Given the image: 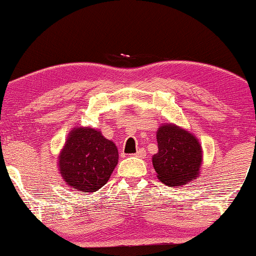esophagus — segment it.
<instances>
[{
	"label": "esophagus",
	"mask_w": 256,
	"mask_h": 256,
	"mask_svg": "<svg viewBox=\"0 0 256 256\" xmlns=\"http://www.w3.org/2000/svg\"><path fill=\"white\" fill-rule=\"evenodd\" d=\"M135 156H136V157H141V158H143V157L146 156L144 150H143V149H138V152L135 154Z\"/></svg>",
	"instance_id": "obj_1"
}]
</instances>
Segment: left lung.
Masks as SVG:
<instances>
[{
	"instance_id": "8db88e82",
	"label": "left lung",
	"mask_w": 256,
	"mask_h": 256,
	"mask_svg": "<svg viewBox=\"0 0 256 256\" xmlns=\"http://www.w3.org/2000/svg\"><path fill=\"white\" fill-rule=\"evenodd\" d=\"M158 152L152 166L158 180L169 186H182L199 176L202 146L194 135L177 126H160L156 132Z\"/></svg>"
}]
</instances>
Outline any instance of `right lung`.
Masks as SVG:
<instances>
[{
  "label": "right lung",
  "mask_w": 256,
  "mask_h": 256,
  "mask_svg": "<svg viewBox=\"0 0 256 256\" xmlns=\"http://www.w3.org/2000/svg\"><path fill=\"white\" fill-rule=\"evenodd\" d=\"M59 172L76 191L96 192L110 180L118 162L113 141L96 129L76 127L68 132L58 158Z\"/></svg>",
  "instance_id": "obj_1"
}]
</instances>
